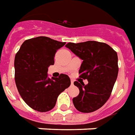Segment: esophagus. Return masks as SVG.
I'll return each mask as SVG.
<instances>
[{
  "instance_id": "1",
  "label": "esophagus",
  "mask_w": 135,
  "mask_h": 135,
  "mask_svg": "<svg viewBox=\"0 0 135 135\" xmlns=\"http://www.w3.org/2000/svg\"><path fill=\"white\" fill-rule=\"evenodd\" d=\"M74 84V81H73V80H71V85H73Z\"/></svg>"
}]
</instances>
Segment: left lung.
Instances as JSON below:
<instances>
[{"instance_id":"obj_1","label":"left lung","mask_w":135,"mask_h":135,"mask_svg":"<svg viewBox=\"0 0 135 135\" xmlns=\"http://www.w3.org/2000/svg\"><path fill=\"white\" fill-rule=\"evenodd\" d=\"M66 47L83 60L78 73L80 78L87 79L88 84L74 82L79 94L73 99L78 111L91 113L107 102L118 76L117 53L105 43L89 41L68 43Z\"/></svg>"}]
</instances>
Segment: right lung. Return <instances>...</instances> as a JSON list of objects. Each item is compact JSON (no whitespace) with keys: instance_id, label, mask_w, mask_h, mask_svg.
I'll return each instance as SVG.
<instances>
[{"instance_id":"obj_1","label":"right lung","mask_w":135,"mask_h":135,"mask_svg":"<svg viewBox=\"0 0 135 135\" xmlns=\"http://www.w3.org/2000/svg\"><path fill=\"white\" fill-rule=\"evenodd\" d=\"M65 42L39 36L26 40L14 59L15 83L27 105L39 112H47L56 105L57 97L70 85L68 75L48 77V68L54 64L57 51Z\"/></svg>"}]
</instances>
